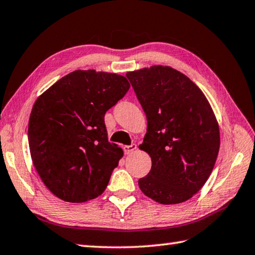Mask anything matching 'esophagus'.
<instances>
[{"label": "esophagus", "instance_id": "obj_1", "mask_svg": "<svg viewBox=\"0 0 255 255\" xmlns=\"http://www.w3.org/2000/svg\"><path fill=\"white\" fill-rule=\"evenodd\" d=\"M137 148V145L136 144H130V145H126L124 146V152L126 154H130L132 153L133 150Z\"/></svg>", "mask_w": 255, "mask_h": 255}]
</instances>
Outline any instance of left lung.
<instances>
[{
    "mask_svg": "<svg viewBox=\"0 0 255 255\" xmlns=\"http://www.w3.org/2000/svg\"><path fill=\"white\" fill-rule=\"evenodd\" d=\"M126 76L147 118L139 148L152 158V169L138 185L159 204L187 201L204 187L218 155L213 109L201 90L174 68L152 66Z\"/></svg>",
    "mask_w": 255,
    "mask_h": 255,
    "instance_id": "8db88e82",
    "label": "left lung"
}]
</instances>
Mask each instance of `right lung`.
Wrapping results in <instances>:
<instances>
[{
  "mask_svg": "<svg viewBox=\"0 0 255 255\" xmlns=\"http://www.w3.org/2000/svg\"><path fill=\"white\" fill-rule=\"evenodd\" d=\"M129 88L122 75L75 71L34 102L30 154L42 182L59 199L84 202L106 190L124 152L108 140L105 115Z\"/></svg>",
  "mask_w": 255,
  "mask_h": 255,
  "instance_id": "1",
  "label": "right lung"
}]
</instances>
